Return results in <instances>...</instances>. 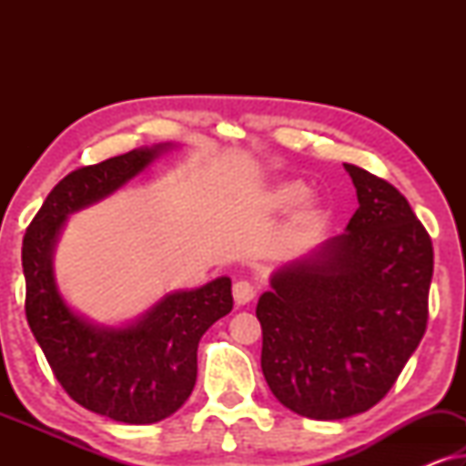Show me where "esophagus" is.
<instances>
[{
    "mask_svg": "<svg viewBox=\"0 0 466 466\" xmlns=\"http://www.w3.org/2000/svg\"><path fill=\"white\" fill-rule=\"evenodd\" d=\"M254 297H257V286L252 282H248V279H238V282L233 284V299L238 305L250 303Z\"/></svg>",
    "mask_w": 466,
    "mask_h": 466,
    "instance_id": "1",
    "label": "esophagus"
}]
</instances>
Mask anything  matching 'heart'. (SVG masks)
I'll use <instances>...</instances> for the list:
<instances>
[{"label": "heart", "instance_id": "b5f03b06", "mask_svg": "<svg viewBox=\"0 0 466 466\" xmlns=\"http://www.w3.org/2000/svg\"><path fill=\"white\" fill-rule=\"evenodd\" d=\"M305 195H308V187L301 182L278 184V187L269 193V206L276 209H286L295 206L299 201H303Z\"/></svg>", "mask_w": 466, "mask_h": 466}]
</instances>
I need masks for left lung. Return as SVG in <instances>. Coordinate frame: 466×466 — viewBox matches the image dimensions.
<instances>
[{"mask_svg":"<svg viewBox=\"0 0 466 466\" xmlns=\"http://www.w3.org/2000/svg\"><path fill=\"white\" fill-rule=\"evenodd\" d=\"M343 167L359 197L348 233L276 273L257 305L267 384L311 420L350 418L380 403L429 322V231L390 182Z\"/></svg>","mask_w":466,"mask_h":466,"instance_id":"8db88e82","label":"left lung"}]
</instances>
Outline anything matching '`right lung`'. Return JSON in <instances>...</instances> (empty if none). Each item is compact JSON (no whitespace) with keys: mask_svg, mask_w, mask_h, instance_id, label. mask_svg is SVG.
<instances>
[{"mask_svg":"<svg viewBox=\"0 0 466 466\" xmlns=\"http://www.w3.org/2000/svg\"><path fill=\"white\" fill-rule=\"evenodd\" d=\"M161 150H131L69 171L23 238L25 316L56 381L78 405L127 424L158 422L188 399L201 335L233 309L231 279L165 297L129 329H95L61 299L50 257L69 214L114 193Z\"/></svg>","mask_w":466,"mask_h":466,"instance_id":"1","label":"right lung"}]
</instances>
